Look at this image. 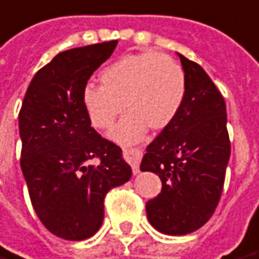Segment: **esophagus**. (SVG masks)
<instances>
[{
    "label": "esophagus",
    "instance_id": "34e87169",
    "mask_svg": "<svg viewBox=\"0 0 259 259\" xmlns=\"http://www.w3.org/2000/svg\"><path fill=\"white\" fill-rule=\"evenodd\" d=\"M124 157L126 160L132 165L133 174H139L140 171V160H142V151L136 150V148H129V150H124Z\"/></svg>",
    "mask_w": 259,
    "mask_h": 259
}]
</instances>
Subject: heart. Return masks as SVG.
<instances>
[{
    "label": "heart",
    "mask_w": 259,
    "mask_h": 259,
    "mask_svg": "<svg viewBox=\"0 0 259 259\" xmlns=\"http://www.w3.org/2000/svg\"><path fill=\"white\" fill-rule=\"evenodd\" d=\"M99 84L84 88L81 104L98 130L111 129L124 104L129 112L111 135L120 144L142 140L148 127H167L178 115L186 92L182 67L157 52L117 59L99 73Z\"/></svg>",
    "instance_id": "heart-1"
}]
</instances>
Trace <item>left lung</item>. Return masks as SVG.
I'll use <instances>...</instances> for the list:
<instances>
[{
  "mask_svg": "<svg viewBox=\"0 0 259 259\" xmlns=\"http://www.w3.org/2000/svg\"><path fill=\"white\" fill-rule=\"evenodd\" d=\"M186 79L182 106L147 147L140 164L162 182L146 203L148 222L160 233L184 236L211 218L222 196L230 158L226 102L210 77L178 53Z\"/></svg>",
  "mask_w": 259,
  "mask_h": 259,
  "instance_id": "1",
  "label": "left lung"
}]
</instances>
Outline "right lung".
<instances>
[{
  "instance_id": "add662e5",
  "label": "right lung",
  "mask_w": 259,
  "mask_h": 259,
  "mask_svg": "<svg viewBox=\"0 0 259 259\" xmlns=\"http://www.w3.org/2000/svg\"><path fill=\"white\" fill-rule=\"evenodd\" d=\"M117 40L59 53L32 78L19 112L21 168L30 202L54 236L79 241L104 222V199L132 168L122 150L91 127L81 95Z\"/></svg>"
}]
</instances>
